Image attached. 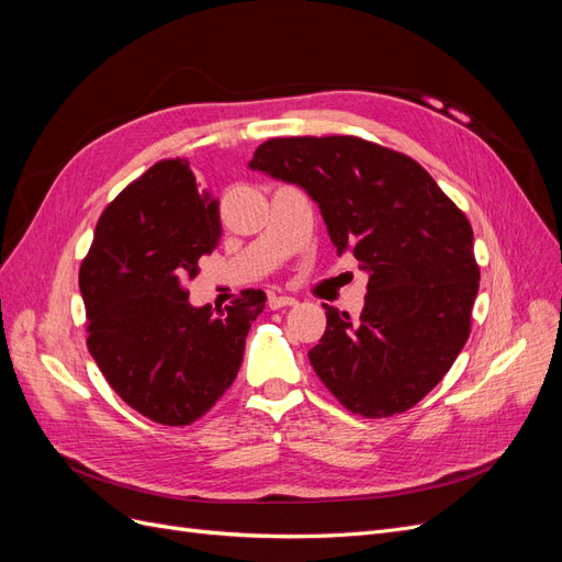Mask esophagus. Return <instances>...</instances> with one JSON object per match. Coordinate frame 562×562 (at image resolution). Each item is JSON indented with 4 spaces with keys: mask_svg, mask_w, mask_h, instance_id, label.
<instances>
[{
    "mask_svg": "<svg viewBox=\"0 0 562 562\" xmlns=\"http://www.w3.org/2000/svg\"><path fill=\"white\" fill-rule=\"evenodd\" d=\"M267 304H269V310H283V307H293V304H297V300L291 297V295H277V293H271L269 300H267Z\"/></svg>",
    "mask_w": 562,
    "mask_h": 562,
    "instance_id": "34e87169",
    "label": "esophagus"
}]
</instances>
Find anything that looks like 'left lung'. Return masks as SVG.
Returning a JSON list of instances; mask_svg holds the SVG:
<instances>
[{"label": "left lung", "instance_id": "1", "mask_svg": "<svg viewBox=\"0 0 562 562\" xmlns=\"http://www.w3.org/2000/svg\"><path fill=\"white\" fill-rule=\"evenodd\" d=\"M248 166L302 187L368 274L359 318L323 304L316 375L356 415L405 413L467 345L481 281L467 215L417 161L353 135L267 140Z\"/></svg>", "mask_w": 562, "mask_h": 562}]
</instances>
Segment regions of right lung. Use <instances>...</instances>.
I'll use <instances>...</instances> for the list:
<instances>
[{"label": "right lung", "instance_id": "obj_1", "mask_svg": "<svg viewBox=\"0 0 562 562\" xmlns=\"http://www.w3.org/2000/svg\"><path fill=\"white\" fill-rule=\"evenodd\" d=\"M220 236L217 201L199 194L190 161L145 171L100 215L79 269L89 351L133 411L168 427L206 415L244 361L262 291L223 312L192 307L184 283Z\"/></svg>", "mask_w": 562, "mask_h": 562}]
</instances>
